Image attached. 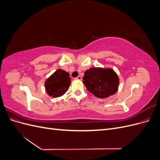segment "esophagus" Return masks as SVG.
<instances>
[{
    "label": "esophagus",
    "instance_id": "obj_1",
    "mask_svg": "<svg viewBox=\"0 0 160 160\" xmlns=\"http://www.w3.org/2000/svg\"><path fill=\"white\" fill-rule=\"evenodd\" d=\"M75 79H77V80H81V79H82V77H81V76H78L77 77H76Z\"/></svg>",
    "mask_w": 160,
    "mask_h": 160
}]
</instances>
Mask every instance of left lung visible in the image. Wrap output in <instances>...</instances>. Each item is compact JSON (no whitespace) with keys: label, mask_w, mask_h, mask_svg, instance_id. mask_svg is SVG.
Returning a JSON list of instances; mask_svg holds the SVG:
<instances>
[{"label":"left lung","mask_w":160,"mask_h":160,"mask_svg":"<svg viewBox=\"0 0 160 160\" xmlns=\"http://www.w3.org/2000/svg\"><path fill=\"white\" fill-rule=\"evenodd\" d=\"M83 79L87 89L101 99L113 95L119 88V77L111 68L92 67L85 72Z\"/></svg>","instance_id":"8db88e82"}]
</instances>
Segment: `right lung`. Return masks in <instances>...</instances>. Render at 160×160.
<instances>
[{"label":"right lung","mask_w":160,"mask_h":160,"mask_svg":"<svg viewBox=\"0 0 160 160\" xmlns=\"http://www.w3.org/2000/svg\"><path fill=\"white\" fill-rule=\"evenodd\" d=\"M71 84L69 73L61 69H57L45 81L47 93L53 98L63 95Z\"/></svg>","instance_id":"1"}]
</instances>
